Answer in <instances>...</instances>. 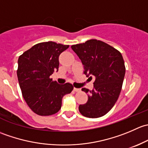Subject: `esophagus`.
Masks as SVG:
<instances>
[{"instance_id": "34e87169", "label": "esophagus", "mask_w": 148, "mask_h": 148, "mask_svg": "<svg viewBox=\"0 0 148 148\" xmlns=\"http://www.w3.org/2000/svg\"><path fill=\"white\" fill-rule=\"evenodd\" d=\"M74 92H80L81 91V89H79V88H74Z\"/></svg>"}]
</instances>
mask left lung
<instances>
[{"instance_id": "left-lung-1", "label": "left lung", "mask_w": 148, "mask_h": 148, "mask_svg": "<svg viewBox=\"0 0 148 148\" xmlns=\"http://www.w3.org/2000/svg\"><path fill=\"white\" fill-rule=\"evenodd\" d=\"M71 49L82 61L86 77L95 78L93 89H82L88 94V100L79 106V110L89 118L102 117L112 108L122 89L125 74L122 54L97 39L73 45Z\"/></svg>"}]
</instances>
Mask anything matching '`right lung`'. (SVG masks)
Listing matches in <instances>:
<instances>
[{
  "instance_id": "add662e5",
  "label": "right lung",
  "mask_w": 148,
  "mask_h": 148,
  "mask_svg": "<svg viewBox=\"0 0 148 148\" xmlns=\"http://www.w3.org/2000/svg\"><path fill=\"white\" fill-rule=\"evenodd\" d=\"M69 46L53 41L39 43L19 56V86L28 107L38 115L58 112L63 97L73 90L70 83L59 84L50 78L53 71L59 70V55Z\"/></svg>"
}]
</instances>
